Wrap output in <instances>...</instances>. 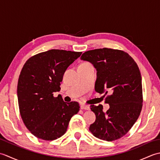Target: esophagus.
<instances>
[{
	"mask_svg": "<svg viewBox=\"0 0 160 160\" xmlns=\"http://www.w3.org/2000/svg\"><path fill=\"white\" fill-rule=\"evenodd\" d=\"M81 109H84V110H89L90 109V107L89 105H86L84 104H82L80 106Z\"/></svg>",
	"mask_w": 160,
	"mask_h": 160,
	"instance_id": "obj_1",
	"label": "esophagus"
}]
</instances>
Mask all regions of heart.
I'll return each instance as SVG.
<instances>
[{
    "label": "heart",
    "mask_w": 160,
    "mask_h": 160,
    "mask_svg": "<svg viewBox=\"0 0 160 160\" xmlns=\"http://www.w3.org/2000/svg\"><path fill=\"white\" fill-rule=\"evenodd\" d=\"M90 64V63L88 62H82L81 64Z\"/></svg>",
    "instance_id": "b5f03b06"
}]
</instances>
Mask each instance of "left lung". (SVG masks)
<instances>
[{"label":"left lung","instance_id":"8db88e82","mask_svg":"<svg viewBox=\"0 0 160 160\" xmlns=\"http://www.w3.org/2000/svg\"><path fill=\"white\" fill-rule=\"evenodd\" d=\"M81 59L91 62L97 70L95 90L108 94L110 108L91 105L96 120L89 131L95 137L108 142L125 135L140 114L143 102L141 73L135 61L124 51L108 48L85 52Z\"/></svg>","mask_w":160,"mask_h":160}]
</instances>
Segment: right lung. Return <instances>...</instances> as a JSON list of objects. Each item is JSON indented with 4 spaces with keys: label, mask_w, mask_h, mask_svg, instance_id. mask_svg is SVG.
<instances>
[{
    "label": "right lung",
    "mask_w": 160,
    "mask_h": 160,
    "mask_svg": "<svg viewBox=\"0 0 160 160\" xmlns=\"http://www.w3.org/2000/svg\"><path fill=\"white\" fill-rule=\"evenodd\" d=\"M81 54L51 49L32 56L23 65L17 86L19 111L35 137L47 141L60 138L71 117L80 111L78 102H64L53 93L60 90L64 71Z\"/></svg>",
    "instance_id": "add662e5"
}]
</instances>
